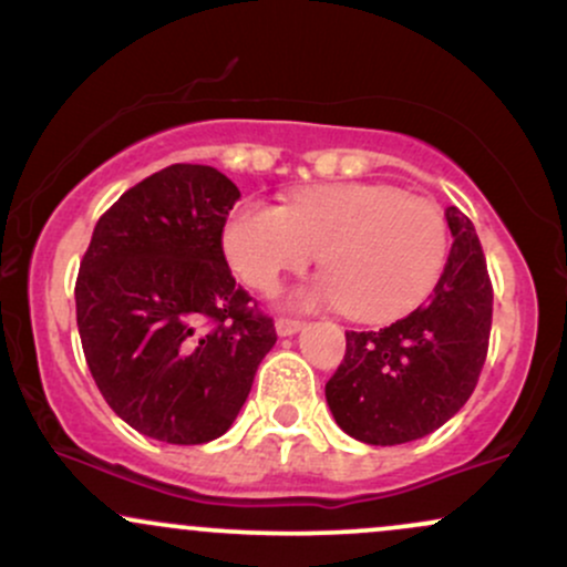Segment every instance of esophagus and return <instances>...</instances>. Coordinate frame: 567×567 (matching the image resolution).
I'll return each instance as SVG.
<instances>
[{
    "mask_svg": "<svg viewBox=\"0 0 567 567\" xmlns=\"http://www.w3.org/2000/svg\"><path fill=\"white\" fill-rule=\"evenodd\" d=\"M303 328L301 320H290V317H279L277 320V333L279 336H296Z\"/></svg>",
    "mask_w": 567,
    "mask_h": 567,
    "instance_id": "esophagus-1",
    "label": "esophagus"
}]
</instances>
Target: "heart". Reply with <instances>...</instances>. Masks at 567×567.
Masks as SVG:
<instances>
[{"label": "heart", "mask_w": 567, "mask_h": 567, "mask_svg": "<svg viewBox=\"0 0 567 567\" xmlns=\"http://www.w3.org/2000/svg\"><path fill=\"white\" fill-rule=\"evenodd\" d=\"M224 250L234 271L266 292L320 252L328 275L298 292L296 303H336L354 320L389 322L437 288L447 220L437 202L392 184H324L298 192L288 207L243 202L224 229Z\"/></svg>", "instance_id": "b5f03b06"}]
</instances>
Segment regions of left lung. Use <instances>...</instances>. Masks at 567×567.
Listing matches in <instances>:
<instances>
[{
	"label": "left lung",
	"mask_w": 567,
	"mask_h": 567,
	"mask_svg": "<svg viewBox=\"0 0 567 567\" xmlns=\"http://www.w3.org/2000/svg\"><path fill=\"white\" fill-rule=\"evenodd\" d=\"M453 245L432 298L383 330L347 333L324 396L336 424L368 445H402L453 419L487 357L493 285L472 220L447 207Z\"/></svg>",
	"instance_id": "left-lung-1"
}]
</instances>
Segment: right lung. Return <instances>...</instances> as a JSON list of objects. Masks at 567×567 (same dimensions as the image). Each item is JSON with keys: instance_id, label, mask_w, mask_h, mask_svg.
Here are the masks:
<instances>
[{"instance_id": "add662e5", "label": "right lung", "mask_w": 567, "mask_h": 567, "mask_svg": "<svg viewBox=\"0 0 567 567\" xmlns=\"http://www.w3.org/2000/svg\"><path fill=\"white\" fill-rule=\"evenodd\" d=\"M239 188L207 165H171L97 218L76 277L84 360L135 432L202 445L234 424L277 330L224 256Z\"/></svg>"}]
</instances>
